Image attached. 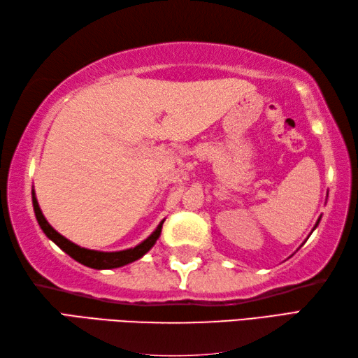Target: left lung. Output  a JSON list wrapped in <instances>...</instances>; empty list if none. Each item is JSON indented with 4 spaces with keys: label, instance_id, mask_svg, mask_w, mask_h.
<instances>
[{
    "label": "left lung",
    "instance_id": "1",
    "mask_svg": "<svg viewBox=\"0 0 358 358\" xmlns=\"http://www.w3.org/2000/svg\"><path fill=\"white\" fill-rule=\"evenodd\" d=\"M320 220H322V217H320V218H318V220H317V223H315V226H314V229H315V227H317V226H318V223H320ZM314 229H313V231H314Z\"/></svg>",
    "mask_w": 358,
    "mask_h": 358
}]
</instances>
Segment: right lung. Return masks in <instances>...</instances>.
<instances>
[{
    "mask_svg": "<svg viewBox=\"0 0 358 358\" xmlns=\"http://www.w3.org/2000/svg\"><path fill=\"white\" fill-rule=\"evenodd\" d=\"M32 204H34L36 222H38V224H40L41 231L45 234V237L55 243L59 249L64 250V252L69 257H72L75 262H78V263L85 264V266H87V268H92V269H115V268H121V266H126L129 263L140 260L143 255H146L149 250L154 248L157 240L159 238V235H162L163 223L166 220V218L162 220L159 224L155 227V231L152 232L146 240H143L140 245H136L135 248L115 250V252H104V250L87 249V248H81L78 245H75V243L67 240L66 237H63L62 234L53 229L48 220H45V217L43 215L34 189H32Z\"/></svg>",
    "mask_w": 358,
    "mask_h": 358,
    "instance_id": "obj_1",
    "label": "right lung"
}]
</instances>
